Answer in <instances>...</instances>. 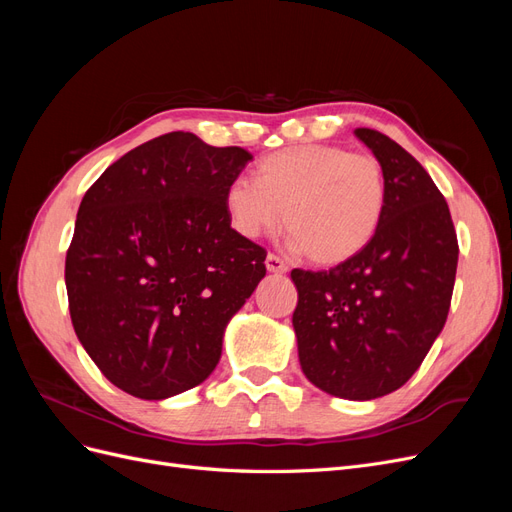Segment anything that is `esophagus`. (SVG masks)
I'll list each match as a JSON object with an SVG mask.
<instances>
[{"mask_svg":"<svg viewBox=\"0 0 512 512\" xmlns=\"http://www.w3.org/2000/svg\"><path fill=\"white\" fill-rule=\"evenodd\" d=\"M267 271H271V273H286V271H288V265H286V262H284L280 256L269 254V256H267Z\"/></svg>","mask_w":512,"mask_h":512,"instance_id":"esophagus-1","label":"esophagus"}]
</instances>
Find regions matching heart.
Masks as SVG:
<instances>
[{"instance_id": "1", "label": "heart", "mask_w": 512, "mask_h": 512, "mask_svg": "<svg viewBox=\"0 0 512 512\" xmlns=\"http://www.w3.org/2000/svg\"><path fill=\"white\" fill-rule=\"evenodd\" d=\"M389 183L369 153L333 145H301L273 153L258 179L237 177L226 188V209L247 239L282 224L316 265H339L361 254L382 224Z\"/></svg>"}]
</instances>
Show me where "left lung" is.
I'll list each match as a JSON object with an SVG mask.
<instances>
[{
    "mask_svg": "<svg viewBox=\"0 0 512 512\" xmlns=\"http://www.w3.org/2000/svg\"><path fill=\"white\" fill-rule=\"evenodd\" d=\"M354 134L384 166L389 198L376 237L329 271L292 269L299 361L320 391L367 401L421 367L451 307L457 232L427 170L389 136Z\"/></svg>",
    "mask_w": 512,
    "mask_h": 512,
    "instance_id": "8db88e82",
    "label": "left lung"
}]
</instances>
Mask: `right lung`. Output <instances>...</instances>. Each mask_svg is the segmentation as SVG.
<instances>
[{"label": "right lung", "instance_id": "1", "mask_svg": "<svg viewBox=\"0 0 512 512\" xmlns=\"http://www.w3.org/2000/svg\"><path fill=\"white\" fill-rule=\"evenodd\" d=\"M252 153L170 132L85 192L66 254L76 337L117 389L166 399L209 378L228 320L267 275L230 228L226 188Z\"/></svg>", "mask_w": 512, "mask_h": 512}]
</instances>
